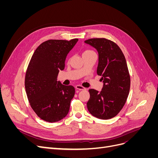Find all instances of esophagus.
<instances>
[{
    "instance_id": "esophagus-1",
    "label": "esophagus",
    "mask_w": 158,
    "mask_h": 158,
    "mask_svg": "<svg viewBox=\"0 0 158 158\" xmlns=\"http://www.w3.org/2000/svg\"><path fill=\"white\" fill-rule=\"evenodd\" d=\"M75 88H76V89H79V90H84V89H85V88L84 87L82 86V85H76Z\"/></svg>"
}]
</instances>
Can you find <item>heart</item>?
<instances>
[{"label": "heart", "instance_id": "1", "mask_svg": "<svg viewBox=\"0 0 158 158\" xmlns=\"http://www.w3.org/2000/svg\"><path fill=\"white\" fill-rule=\"evenodd\" d=\"M92 51H90V50H86V51H85L84 52H83V54H85V53H88V52H92Z\"/></svg>", "mask_w": 158, "mask_h": 158}]
</instances>
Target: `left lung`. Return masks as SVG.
<instances>
[{
	"label": "left lung",
	"mask_w": 158,
	"mask_h": 158,
	"mask_svg": "<svg viewBox=\"0 0 158 158\" xmlns=\"http://www.w3.org/2000/svg\"><path fill=\"white\" fill-rule=\"evenodd\" d=\"M84 42L98 52L97 74L102 76L103 83L100 92L89 89L88 109L98 118H111L125 106L130 91L131 78L125 57L115 43L105 38H94Z\"/></svg>",
	"instance_id": "left-lung-1"
}]
</instances>
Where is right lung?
Returning a JSON list of instances; mask_svg holds the SVG:
<instances>
[{"instance_id": "right-lung-1", "label": "right lung", "mask_w": 158, "mask_h": 158, "mask_svg": "<svg viewBox=\"0 0 158 158\" xmlns=\"http://www.w3.org/2000/svg\"><path fill=\"white\" fill-rule=\"evenodd\" d=\"M78 41L50 40L42 43L28 65L25 78L28 101L37 115L47 122L59 121L69 113L75 89L62 84L57 76Z\"/></svg>"}]
</instances>
